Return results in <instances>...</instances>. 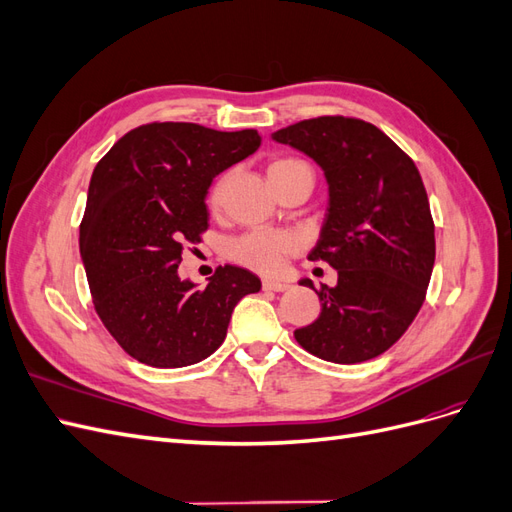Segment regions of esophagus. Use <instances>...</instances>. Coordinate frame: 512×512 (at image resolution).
I'll return each instance as SVG.
<instances>
[{
	"mask_svg": "<svg viewBox=\"0 0 512 512\" xmlns=\"http://www.w3.org/2000/svg\"><path fill=\"white\" fill-rule=\"evenodd\" d=\"M288 288H290L288 284L275 282V280H265V282H262V290H267V292H284V290H288Z\"/></svg>",
	"mask_w": 512,
	"mask_h": 512,
	"instance_id": "obj_1",
	"label": "esophagus"
}]
</instances>
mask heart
Returning <instances> with one entry per match:
<instances>
[{
	"label": "heart",
	"instance_id": "1",
	"mask_svg": "<svg viewBox=\"0 0 512 512\" xmlns=\"http://www.w3.org/2000/svg\"><path fill=\"white\" fill-rule=\"evenodd\" d=\"M299 170H309V173H312V166L297 156H275L269 162V177L273 183L299 173ZM228 181L230 175L226 173L215 179V183L211 185L207 200L213 209H218L222 205ZM294 252H297V239L284 235V232H275L267 228L245 232V235L228 241L226 245V254L230 260H235L239 265L254 269L258 273H277L284 267L286 258Z\"/></svg>",
	"mask_w": 512,
	"mask_h": 512
}]
</instances>
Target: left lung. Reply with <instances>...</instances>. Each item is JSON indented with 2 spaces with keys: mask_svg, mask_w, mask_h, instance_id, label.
I'll use <instances>...</instances> for the list:
<instances>
[{
  "mask_svg": "<svg viewBox=\"0 0 512 512\" xmlns=\"http://www.w3.org/2000/svg\"><path fill=\"white\" fill-rule=\"evenodd\" d=\"M314 158L329 181V213L307 258L337 269V286L309 280L320 316L294 339L339 365L389 350L423 307L436 260V235L421 173L374 123L324 115L273 134Z\"/></svg>",
  "mask_w": 512,
  "mask_h": 512,
  "instance_id": "1",
  "label": "left lung"
}]
</instances>
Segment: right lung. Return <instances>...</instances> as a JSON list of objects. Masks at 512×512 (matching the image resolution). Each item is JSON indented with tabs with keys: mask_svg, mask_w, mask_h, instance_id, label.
Listing matches in <instances>:
<instances>
[{
	"mask_svg": "<svg viewBox=\"0 0 512 512\" xmlns=\"http://www.w3.org/2000/svg\"><path fill=\"white\" fill-rule=\"evenodd\" d=\"M260 147L256 130L151 121L123 134L96 164L81 222V258L96 314L132 359L194 365L218 350L232 309L260 290L247 269L224 265L207 288L181 282L185 243L209 228L215 175Z\"/></svg>",
	"mask_w": 512,
	"mask_h": 512,
	"instance_id": "right-lung-1",
	"label": "right lung"
}]
</instances>
